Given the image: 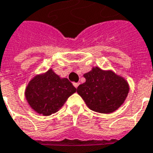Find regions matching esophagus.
<instances>
[{
    "label": "esophagus",
    "instance_id": "34e87169",
    "mask_svg": "<svg viewBox=\"0 0 153 153\" xmlns=\"http://www.w3.org/2000/svg\"><path fill=\"white\" fill-rule=\"evenodd\" d=\"M79 83H74V87L77 88H78V86H79Z\"/></svg>",
    "mask_w": 153,
    "mask_h": 153
}]
</instances>
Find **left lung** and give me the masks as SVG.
<instances>
[{
    "mask_svg": "<svg viewBox=\"0 0 153 153\" xmlns=\"http://www.w3.org/2000/svg\"><path fill=\"white\" fill-rule=\"evenodd\" d=\"M84 77L86 81L79 85L77 93L93 111L111 114L121 106L128 94V82L112 70L94 67Z\"/></svg>",
    "mask_w": 153,
    "mask_h": 153,
    "instance_id": "left-lung-1",
    "label": "left lung"
}]
</instances>
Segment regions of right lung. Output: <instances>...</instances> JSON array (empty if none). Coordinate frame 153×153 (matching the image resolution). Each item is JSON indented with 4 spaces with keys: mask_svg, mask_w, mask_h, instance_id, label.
<instances>
[{
    "mask_svg": "<svg viewBox=\"0 0 153 153\" xmlns=\"http://www.w3.org/2000/svg\"><path fill=\"white\" fill-rule=\"evenodd\" d=\"M76 90L68 79H61L51 69L34 77L29 82L25 94L32 109L43 116H49L60 109Z\"/></svg>",
    "mask_w": 153,
    "mask_h": 153,
    "instance_id": "add662e5",
    "label": "right lung"
}]
</instances>
